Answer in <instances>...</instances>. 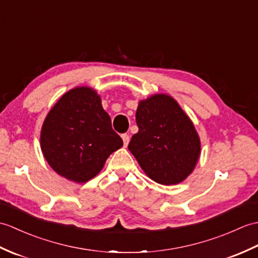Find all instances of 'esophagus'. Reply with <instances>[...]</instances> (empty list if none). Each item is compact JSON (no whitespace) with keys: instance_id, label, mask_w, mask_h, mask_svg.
Instances as JSON below:
<instances>
[{"instance_id":"1","label":"esophagus","mask_w":258,"mask_h":258,"mask_svg":"<svg viewBox=\"0 0 258 258\" xmlns=\"http://www.w3.org/2000/svg\"><path fill=\"white\" fill-rule=\"evenodd\" d=\"M122 140H123V143H124V146H127L128 145V142H130L128 134H123L122 135Z\"/></svg>"}]
</instances>
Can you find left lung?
Instances as JSON below:
<instances>
[{"label": "left lung", "mask_w": 258, "mask_h": 258, "mask_svg": "<svg viewBox=\"0 0 258 258\" xmlns=\"http://www.w3.org/2000/svg\"><path fill=\"white\" fill-rule=\"evenodd\" d=\"M136 123L128 149L146 175L161 184L187 178L199 158L200 140L177 102L165 94L141 101Z\"/></svg>", "instance_id": "8db88e82"}]
</instances>
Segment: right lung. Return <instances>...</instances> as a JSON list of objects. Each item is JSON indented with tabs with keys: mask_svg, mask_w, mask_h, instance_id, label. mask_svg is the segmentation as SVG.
Returning a JSON list of instances; mask_svg holds the SVG:
<instances>
[{
	"mask_svg": "<svg viewBox=\"0 0 258 258\" xmlns=\"http://www.w3.org/2000/svg\"><path fill=\"white\" fill-rule=\"evenodd\" d=\"M41 151L59 175L86 182L103 168L106 158L123 146L112 128L111 117L101 99L90 88H76L63 94L45 119Z\"/></svg>",
	"mask_w": 258,
	"mask_h": 258,
	"instance_id": "1",
	"label": "right lung"
}]
</instances>
